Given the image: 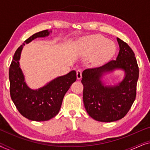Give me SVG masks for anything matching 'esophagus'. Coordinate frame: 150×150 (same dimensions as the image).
<instances>
[{"label":"esophagus","mask_w":150,"mask_h":150,"mask_svg":"<svg viewBox=\"0 0 150 150\" xmlns=\"http://www.w3.org/2000/svg\"><path fill=\"white\" fill-rule=\"evenodd\" d=\"M76 78L78 80L81 79L82 78V71L81 69H78L76 71Z\"/></svg>","instance_id":"34e87169"}]
</instances>
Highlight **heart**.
<instances>
[{
    "mask_svg": "<svg viewBox=\"0 0 150 150\" xmlns=\"http://www.w3.org/2000/svg\"><path fill=\"white\" fill-rule=\"evenodd\" d=\"M77 52L83 57L92 55L91 62L93 66L104 64L116 52L115 45L99 35H93L82 39L77 47Z\"/></svg>",
    "mask_w": 150,
    "mask_h": 150,
    "instance_id": "heart-1",
    "label": "heart"
}]
</instances>
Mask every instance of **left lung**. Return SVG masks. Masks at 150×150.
<instances>
[{"instance_id":"left-lung-1","label":"left lung","mask_w":150,"mask_h":150,"mask_svg":"<svg viewBox=\"0 0 150 150\" xmlns=\"http://www.w3.org/2000/svg\"><path fill=\"white\" fill-rule=\"evenodd\" d=\"M120 52L116 60L103 66L87 69L82 74L83 102L89 115L98 122H112L121 120L130 109L136 98L139 67L130 46L117 38ZM122 71L123 79L107 85L106 77Z\"/></svg>"}]
</instances>
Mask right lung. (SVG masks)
Wrapping results in <instances>:
<instances>
[{"label":"right lung","instance_id":"obj_1","mask_svg":"<svg viewBox=\"0 0 150 150\" xmlns=\"http://www.w3.org/2000/svg\"><path fill=\"white\" fill-rule=\"evenodd\" d=\"M52 32V30H42L24 41L16 51L9 67L12 101L22 116L35 122L48 121L56 116L60 110L65 94L76 81V72L72 70L67 74L55 78L38 89H31L26 84L19 62L22 48L36 38H46Z\"/></svg>","mask_w":150,"mask_h":150}]
</instances>
